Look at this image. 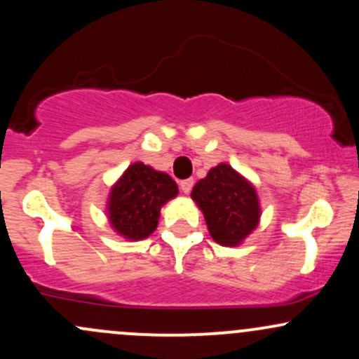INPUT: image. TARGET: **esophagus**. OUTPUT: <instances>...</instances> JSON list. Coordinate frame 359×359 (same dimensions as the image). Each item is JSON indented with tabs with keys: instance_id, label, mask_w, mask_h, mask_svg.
<instances>
[{
	"instance_id": "34e87169",
	"label": "esophagus",
	"mask_w": 359,
	"mask_h": 359,
	"mask_svg": "<svg viewBox=\"0 0 359 359\" xmlns=\"http://www.w3.org/2000/svg\"><path fill=\"white\" fill-rule=\"evenodd\" d=\"M192 186H194V179H186V180H182V182H180V189H182L184 194H189Z\"/></svg>"
}]
</instances>
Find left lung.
Returning a JSON list of instances; mask_svg holds the SVG:
<instances>
[{"label": "left lung", "instance_id": "obj_1", "mask_svg": "<svg viewBox=\"0 0 359 359\" xmlns=\"http://www.w3.org/2000/svg\"><path fill=\"white\" fill-rule=\"evenodd\" d=\"M191 198L203 211L211 238L223 247L242 245L261 222L255 186L228 163L212 167L192 189Z\"/></svg>", "mask_w": 359, "mask_h": 359}]
</instances>
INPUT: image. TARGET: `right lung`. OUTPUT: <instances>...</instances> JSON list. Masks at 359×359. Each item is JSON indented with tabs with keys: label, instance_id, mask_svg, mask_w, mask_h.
<instances>
[{
	"label": "right lung",
	"instance_id": "add662e5",
	"mask_svg": "<svg viewBox=\"0 0 359 359\" xmlns=\"http://www.w3.org/2000/svg\"><path fill=\"white\" fill-rule=\"evenodd\" d=\"M177 194L179 187L168 173L136 161L110 187L105 215L117 235L137 242L156 230L161 208Z\"/></svg>",
	"mask_w": 359,
	"mask_h": 359
}]
</instances>
